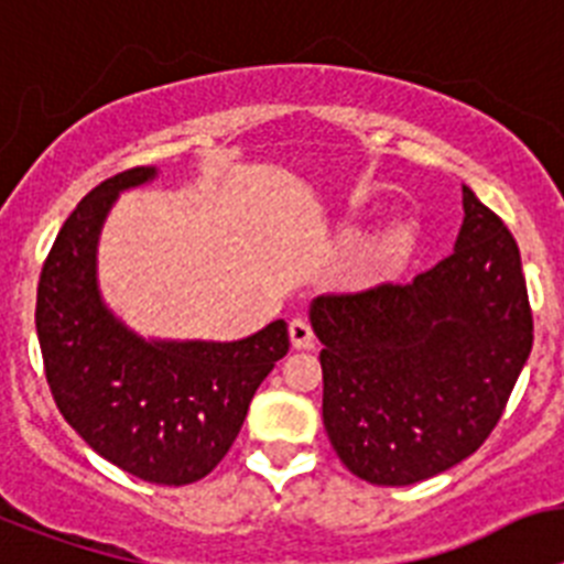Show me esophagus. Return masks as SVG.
<instances>
[{
    "label": "esophagus",
    "mask_w": 564,
    "mask_h": 564,
    "mask_svg": "<svg viewBox=\"0 0 564 564\" xmlns=\"http://www.w3.org/2000/svg\"><path fill=\"white\" fill-rule=\"evenodd\" d=\"M289 337H292V346H295V349H312V343H315L312 323L303 321V317H295V321L289 323Z\"/></svg>",
    "instance_id": "34e87169"
}]
</instances>
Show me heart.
<instances>
[{
    "instance_id": "1",
    "label": "heart",
    "mask_w": 564,
    "mask_h": 564,
    "mask_svg": "<svg viewBox=\"0 0 564 564\" xmlns=\"http://www.w3.org/2000/svg\"><path fill=\"white\" fill-rule=\"evenodd\" d=\"M389 252H394V249H389Z\"/></svg>"
}]
</instances>
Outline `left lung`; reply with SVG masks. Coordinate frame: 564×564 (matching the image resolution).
I'll use <instances>...</instances> for the list:
<instances>
[{"label":"left lung","instance_id":"1","mask_svg":"<svg viewBox=\"0 0 564 564\" xmlns=\"http://www.w3.org/2000/svg\"><path fill=\"white\" fill-rule=\"evenodd\" d=\"M448 258L411 283L321 295L323 425L371 486H414L471 457L499 423L533 346L519 247L463 187Z\"/></svg>","mask_w":564,"mask_h":564}]
</instances>
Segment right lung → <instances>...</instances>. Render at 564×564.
Wrapping results in <instances>:
<instances>
[{"label": "right lung", "mask_w": 564, "mask_h": 564, "mask_svg": "<svg viewBox=\"0 0 564 564\" xmlns=\"http://www.w3.org/2000/svg\"><path fill=\"white\" fill-rule=\"evenodd\" d=\"M153 178L155 166H133L78 200L42 267L36 335L53 400L93 452L144 482L189 486L229 452L289 332L272 321L232 343L144 340L107 310L101 224L121 189Z\"/></svg>", "instance_id": "obj_1"}]
</instances>
